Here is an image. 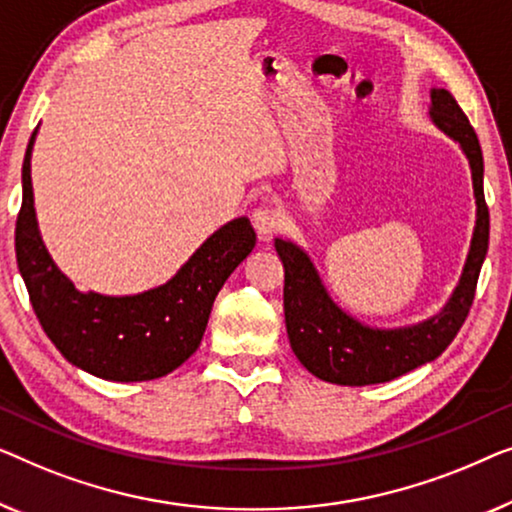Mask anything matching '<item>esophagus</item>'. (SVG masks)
Returning <instances> with one entry per match:
<instances>
[{"label":"esophagus","instance_id":"obj_1","mask_svg":"<svg viewBox=\"0 0 512 512\" xmlns=\"http://www.w3.org/2000/svg\"><path fill=\"white\" fill-rule=\"evenodd\" d=\"M253 227L257 229V234L262 236V239H266V236H271L280 227V213L276 211V208H271V206L255 208Z\"/></svg>","mask_w":512,"mask_h":512}]
</instances>
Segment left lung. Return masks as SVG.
Returning a JSON list of instances; mask_svg holds the SVG:
<instances>
[{
    "instance_id": "obj_1",
    "label": "left lung",
    "mask_w": 512,
    "mask_h": 512,
    "mask_svg": "<svg viewBox=\"0 0 512 512\" xmlns=\"http://www.w3.org/2000/svg\"><path fill=\"white\" fill-rule=\"evenodd\" d=\"M429 113L434 125L455 139L469 157L478 206L462 278L441 313L413 327H366L331 301L304 250L292 241L276 239V250L285 266L283 304L290 345L299 362L327 383L362 387L399 378L441 355L471 311L489 243V211L482 190L485 164L478 136L448 90H431Z\"/></svg>"
}]
</instances>
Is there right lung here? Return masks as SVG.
<instances>
[{"label":"right lung","mask_w":512,"mask_h":512,"mask_svg":"<svg viewBox=\"0 0 512 512\" xmlns=\"http://www.w3.org/2000/svg\"><path fill=\"white\" fill-rule=\"evenodd\" d=\"M34 136L23 162L16 257L43 331L64 359L97 378L136 383L167 376L199 348L220 287L255 248L253 225L248 218L227 222L155 290L134 297L78 292L50 259L37 227L30 176Z\"/></svg>","instance_id":"1"}]
</instances>
